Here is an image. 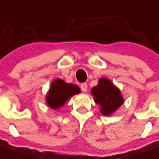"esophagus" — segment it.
Masks as SVG:
<instances>
[{"instance_id":"34e87169","label":"esophagus","mask_w":159,"mask_h":159,"mask_svg":"<svg viewBox=\"0 0 159 159\" xmlns=\"http://www.w3.org/2000/svg\"><path fill=\"white\" fill-rule=\"evenodd\" d=\"M80 89L83 92H86L87 91V83H81L80 84Z\"/></svg>"}]
</instances>
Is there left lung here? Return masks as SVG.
<instances>
[{"mask_svg":"<svg viewBox=\"0 0 159 159\" xmlns=\"http://www.w3.org/2000/svg\"><path fill=\"white\" fill-rule=\"evenodd\" d=\"M91 94L95 102L101 105V112L103 115L111 114L124 103L120 90L105 78L99 80L98 85L91 89Z\"/></svg>","mask_w":159,"mask_h":159,"instance_id":"8db88e82","label":"left lung"}]
</instances>
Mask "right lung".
Instances as JSON below:
<instances>
[{
	"instance_id": "right-lung-1",
	"label": "right lung",
	"mask_w": 159,
	"mask_h": 159,
	"mask_svg": "<svg viewBox=\"0 0 159 159\" xmlns=\"http://www.w3.org/2000/svg\"><path fill=\"white\" fill-rule=\"evenodd\" d=\"M80 92V89L74 84L66 83L64 80L57 79L50 87L47 95V103L52 109H58L64 106L71 96Z\"/></svg>"
}]
</instances>
